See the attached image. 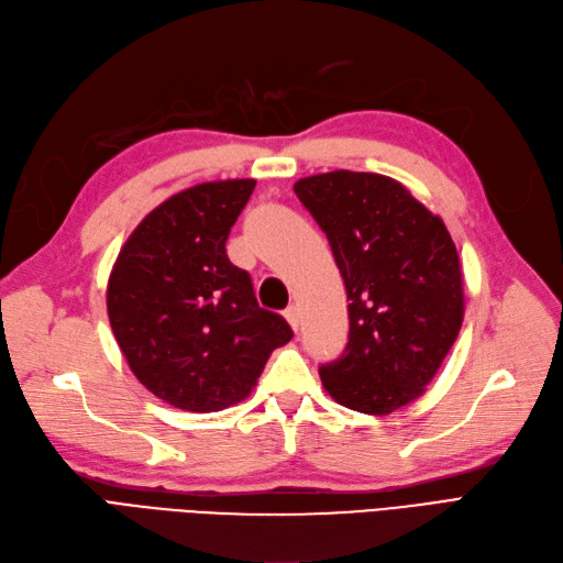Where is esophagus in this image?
Returning <instances> with one entry per match:
<instances>
[{"label":"esophagus","mask_w":563,"mask_h":563,"mask_svg":"<svg viewBox=\"0 0 563 563\" xmlns=\"http://www.w3.org/2000/svg\"><path fill=\"white\" fill-rule=\"evenodd\" d=\"M284 319L290 323V328H294V331H298V328H300V307L298 305H288L284 309Z\"/></svg>","instance_id":"1"}]
</instances>
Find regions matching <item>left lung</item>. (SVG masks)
I'll list each match as a JSON object with an SVG mask.
<instances>
[{"mask_svg":"<svg viewBox=\"0 0 563 563\" xmlns=\"http://www.w3.org/2000/svg\"><path fill=\"white\" fill-rule=\"evenodd\" d=\"M296 196L325 232L349 300V342L319 367L323 389L363 415L417 400L463 323V275L442 219L400 181L335 169Z\"/></svg>","mask_w":563,"mask_h":563,"instance_id":"left-lung-1","label":"left lung"}]
</instances>
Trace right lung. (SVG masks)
Here are the masks:
<instances>
[{
    "label": "right lung",
    "instance_id": "1",
    "mask_svg": "<svg viewBox=\"0 0 563 563\" xmlns=\"http://www.w3.org/2000/svg\"><path fill=\"white\" fill-rule=\"evenodd\" d=\"M254 188L228 179L177 192L134 228L111 269L107 312L130 371L186 412L244 400L269 354L294 338L225 254Z\"/></svg>",
    "mask_w": 563,
    "mask_h": 563
}]
</instances>
